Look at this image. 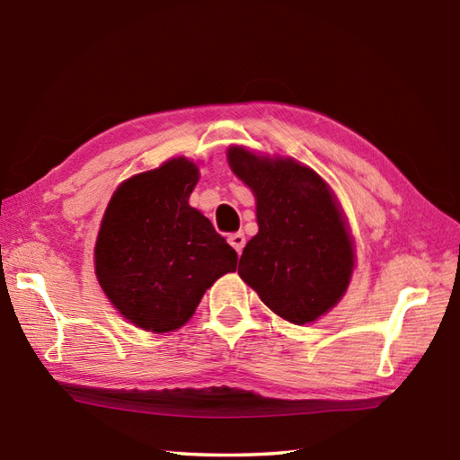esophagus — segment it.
<instances>
[{"label": "esophagus", "mask_w": 460, "mask_h": 460, "mask_svg": "<svg viewBox=\"0 0 460 460\" xmlns=\"http://www.w3.org/2000/svg\"><path fill=\"white\" fill-rule=\"evenodd\" d=\"M227 241H229V245L237 251V253L241 255V251H243V247H245V235H243L241 231H237V233H231V235L227 237Z\"/></svg>", "instance_id": "esophagus-1"}]
</instances>
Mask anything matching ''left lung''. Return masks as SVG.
I'll return each mask as SVG.
<instances>
[{"mask_svg":"<svg viewBox=\"0 0 460 460\" xmlns=\"http://www.w3.org/2000/svg\"><path fill=\"white\" fill-rule=\"evenodd\" d=\"M227 159L257 199L259 233L243 249L241 279L285 321H317L345 295L355 267L335 195L295 159L259 157L239 146Z\"/></svg>","mask_w":460,"mask_h":460,"instance_id":"8db88e82","label":"left lung"}]
</instances>
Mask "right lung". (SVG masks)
Masks as SVG:
<instances>
[{
	"label": "right lung",
	"instance_id": "add662e5",
	"mask_svg": "<svg viewBox=\"0 0 460 460\" xmlns=\"http://www.w3.org/2000/svg\"><path fill=\"white\" fill-rule=\"evenodd\" d=\"M199 169L185 157L123 181L95 243V275L135 327L167 332L193 317L203 293L237 269V253L189 205Z\"/></svg>",
	"mask_w": 460,
	"mask_h": 460
}]
</instances>
